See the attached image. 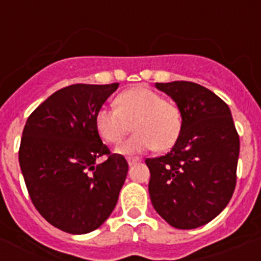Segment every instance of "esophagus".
<instances>
[{
	"label": "esophagus",
	"instance_id": "esophagus-1",
	"mask_svg": "<svg viewBox=\"0 0 261 261\" xmlns=\"http://www.w3.org/2000/svg\"><path fill=\"white\" fill-rule=\"evenodd\" d=\"M127 163H128V165H134V164L137 163H141V159H138V157H135V159H128L127 160Z\"/></svg>",
	"mask_w": 261,
	"mask_h": 261
}]
</instances>
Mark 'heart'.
Here are the masks:
<instances>
[{
    "instance_id": "obj_1",
    "label": "heart",
    "mask_w": 261,
    "mask_h": 261,
    "mask_svg": "<svg viewBox=\"0 0 261 261\" xmlns=\"http://www.w3.org/2000/svg\"><path fill=\"white\" fill-rule=\"evenodd\" d=\"M115 107H102L96 114L98 134L108 142L116 143L130 130V138L116 146L122 155H135L153 150L169 149L176 143L182 128V114L177 104L167 101L146 87L124 90L115 100Z\"/></svg>"
}]
</instances>
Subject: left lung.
<instances>
[{"label": "left lung", "instance_id": "obj_1", "mask_svg": "<svg viewBox=\"0 0 261 261\" xmlns=\"http://www.w3.org/2000/svg\"><path fill=\"white\" fill-rule=\"evenodd\" d=\"M181 110L182 128L165 155L147 159L154 210L176 229L206 225L227 206L236 187L240 138L230 108L188 81L155 83Z\"/></svg>", "mask_w": 261, "mask_h": 261}]
</instances>
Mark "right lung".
Instances as JSON below:
<instances>
[{
    "instance_id": "1",
    "label": "right lung",
    "mask_w": 261,
    "mask_h": 261,
    "mask_svg": "<svg viewBox=\"0 0 261 261\" xmlns=\"http://www.w3.org/2000/svg\"><path fill=\"white\" fill-rule=\"evenodd\" d=\"M119 84H75L57 90L30 115L18 161L31 200L43 218L70 234L106 222L118 203L128 164L111 154L96 114ZM109 159L101 164L95 160Z\"/></svg>"
}]
</instances>
